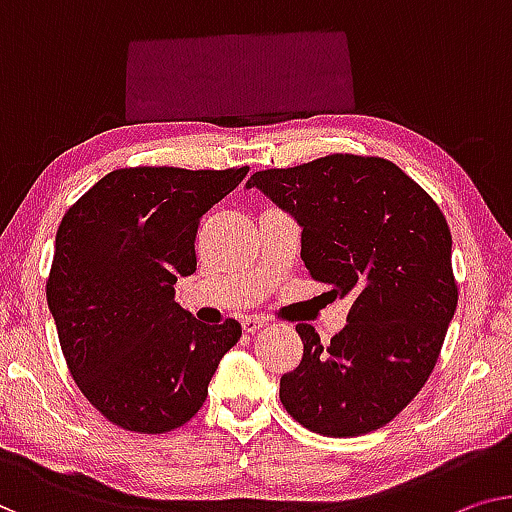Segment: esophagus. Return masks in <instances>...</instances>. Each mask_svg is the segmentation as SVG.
Masks as SVG:
<instances>
[{
  "mask_svg": "<svg viewBox=\"0 0 512 512\" xmlns=\"http://www.w3.org/2000/svg\"><path fill=\"white\" fill-rule=\"evenodd\" d=\"M241 326H243V331H246V333H257L259 329H264L266 322H264L262 317H257V315H250V317L243 319Z\"/></svg>",
  "mask_w": 512,
  "mask_h": 512,
  "instance_id": "obj_1",
  "label": "esophagus"
}]
</instances>
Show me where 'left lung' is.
<instances>
[{
	"label": "left lung",
	"instance_id": "1",
	"mask_svg": "<svg viewBox=\"0 0 512 512\" xmlns=\"http://www.w3.org/2000/svg\"><path fill=\"white\" fill-rule=\"evenodd\" d=\"M303 227L310 276L349 296L347 324L322 345L310 324L280 402L308 430L358 437L391 423L425 386L457 308L444 213L398 165L331 154L255 172L246 183Z\"/></svg>",
	"mask_w": 512,
	"mask_h": 512
}]
</instances>
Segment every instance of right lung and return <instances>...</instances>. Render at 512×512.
<instances>
[{
  "label": "right lung",
  "instance_id": "obj_1",
  "mask_svg": "<svg viewBox=\"0 0 512 512\" xmlns=\"http://www.w3.org/2000/svg\"><path fill=\"white\" fill-rule=\"evenodd\" d=\"M248 167H124L64 213L45 294L59 345L85 398L124 430L163 434L186 425L241 338V324H202L174 301L197 269L204 213Z\"/></svg>",
  "mask_w": 512,
  "mask_h": 512
}]
</instances>
